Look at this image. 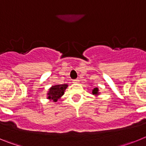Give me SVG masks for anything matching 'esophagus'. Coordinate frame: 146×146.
<instances>
[{"label": "esophagus", "mask_w": 146, "mask_h": 146, "mask_svg": "<svg viewBox=\"0 0 146 146\" xmlns=\"http://www.w3.org/2000/svg\"><path fill=\"white\" fill-rule=\"evenodd\" d=\"M72 82H73V83H78V82H79V80H72Z\"/></svg>", "instance_id": "obj_1"}]
</instances>
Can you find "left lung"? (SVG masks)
<instances>
[{"label":"left lung","mask_w":146,"mask_h":146,"mask_svg":"<svg viewBox=\"0 0 146 146\" xmlns=\"http://www.w3.org/2000/svg\"><path fill=\"white\" fill-rule=\"evenodd\" d=\"M99 89L97 88H94V90L92 91V94H94V95H98L99 94Z\"/></svg>","instance_id":"8db88e82"}]
</instances>
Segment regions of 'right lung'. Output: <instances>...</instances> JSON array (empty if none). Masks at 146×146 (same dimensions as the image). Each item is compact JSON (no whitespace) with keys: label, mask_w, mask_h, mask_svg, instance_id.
Segmentation results:
<instances>
[{"label":"right lung","mask_w":146,"mask_h":146,"mask_svg":"<svg viewBox=\"0 0 146 146\" xmlns=\"http://www.w3.org/2000/svg\"><path fill=\"white\" fill-rule=\"evenodd\" d=\"M68 87L67 84L55 85L50 88L48 91V97L47 99L52 100L53 102H57L58 99H60L64 94L66 88Z\"/></svg>","instance_id":"obj_1"}]
</instances>
